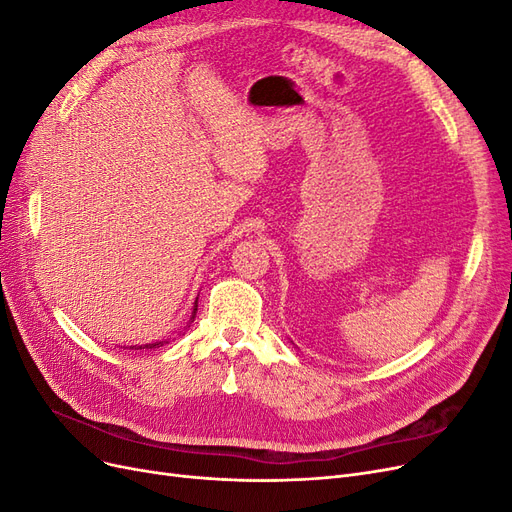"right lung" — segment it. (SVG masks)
Returning a JSON list of instances; mask_svg holds the SVG:
<instances>
[{
    "label": "right lung",
    "instance_id": "add662e5",
    "mask_svg": "<svg viewBox=\"0 0 512 512\" xmlns=\"http://www.w3.org/2000/svg\"><path fill=\"white\" fill-rule=\"evenodd\" d=\"M196 309H198V297H196L194 307H192V318H190V322H194V318H196ZM164 344H168V342H153V344H145V346H130V348H132V350H145V348H160V346H164Z\"/></svg>",
    "mask_w": 512,
    "mask_h": 512
}]
</instances>
